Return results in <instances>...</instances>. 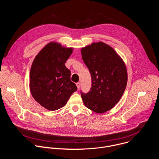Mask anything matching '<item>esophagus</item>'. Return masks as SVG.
Masks as SVG:
<instances>
[{
	"label": "esophagus",
	"instance_id": "34e87169",
	"mask_svg": "<svg viewBox=\"0 0 159 159\" xmlns=\"http://www.w3.org/2000/svg\"><path fill=\"white\" fill-rule=\"evenodd\" d=\"M76 85H77V87L78 89H79V88H80V82H77V83L76 84Z\"/></svg>",
	"mask_w": 159,
	"mask_h": 159
}]
</instances>
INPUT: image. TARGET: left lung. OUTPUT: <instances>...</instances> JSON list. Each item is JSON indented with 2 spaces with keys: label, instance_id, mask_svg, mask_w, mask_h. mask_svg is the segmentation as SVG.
<instances>
[{
  "label": "left lung",
  "instance_id": "8db88e82",
  "mask_svg": "<svg viewBox=\"0 0 159 159\" xmlns=\"http://www.w3.org/2000/svg\"><path fill=\"white\" fill-rule=\"evenodd\" d=\"M81 54L92 79L90 91H80L84 104L97 113L105 112L118 102L125 92L126 66L115 51L102 42L82 48Z\"/></svg>",
  "mask_w": 159,
  "mask_h": 159
}]
</instances>
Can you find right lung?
Here are the masks:
<instances>
[{
    "mask_svg": "<svg viewBox=\"0 0 159 159\" xmlns=\"http://www.w3.org/2000/svg\"><path fill=\"white\" fill-rule=\"evenodd\" d=\"M72 48L50 43L36 55L30 70V87L33 98L43 107L55 111L63 107L77 90L65 63Z\"/></svg>",
    "mask_w": 159,
    "mask_h": 159,
    "instance_id": "1",
    "label": "right lung"
}]
</instances>
